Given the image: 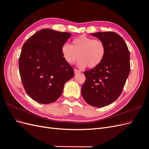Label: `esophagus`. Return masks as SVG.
I'll return each mask as SVG.
<instances>
[{"mask_svg": "<svg viewBox=\"0 0 149 149\" xmlns=\"http://www.w3.org/2000/svg\"><path fill=\"white\" fill-rule=\"evenodd\" d=\"M74 74H77V73H80V71L79 70H76V69H74Z\"/></svg>", "mask_w": 149, "mask_h": 149, "instance_id": "1", "label": "esophagus"}]
</instances>
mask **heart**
Returning <instances> with one entry per match:
<instances>
[{
	"mask_svg": "<svg viewBox=\"0 0 149 149\" xmlns=\"http://www.w3.org/2000/svg\"><path fill=\"white\" fill-rule=\"evenodd\" d=\"M61 54L68 64L72 65L80 58L78 66L80 68L88 66L94 68L100 65L104 58L106 47L102 40L81 35L73 40L71 45L65 44L61 47Z\"/></svg>",
	"mask_w": 149,
	"mask_h": 149,
	"instance_id": "heart-1",
	"label": "heart"
}]
</instances>
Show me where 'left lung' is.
<instances>
[{"instance_id":"left-lung-1","label":"left lung","mask_w":149,"mask_h":149,"mask_svg":"<svg viewBox=\"0 0 149 149\" xmlns=\"http://www.w3.org/2000/svg\"><path fill=\"white\" fill-rule=\"evenodd\" d=\"M104 43L106 56L101 63L86 71L81 88L85 101L96 107L110 104L123 91L130 73V53L124 39L112 31L91 33Z\"/></svg>"}]
</instances>
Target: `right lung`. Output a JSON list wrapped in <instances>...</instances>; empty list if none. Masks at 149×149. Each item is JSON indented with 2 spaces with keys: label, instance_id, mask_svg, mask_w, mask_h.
<instances>
[{
  "label": "right lung",
  "instance_id": "obj_1",
  "mask_svg": "<svg viewBox=\"0 0 149 149\" xmlns=\"http://www.w3.org/2000/svg\"><path fill=\"white\" fill-rule=\"evenodd\" d=\"M71 33L42 29L27 39L22 48L19 72L26 93L41 104H49L61 95L74 70L64 60L61 47Z\"/></svg>",
  "mask_w": 149,
  "mask_h": 149
}]
</instances>
